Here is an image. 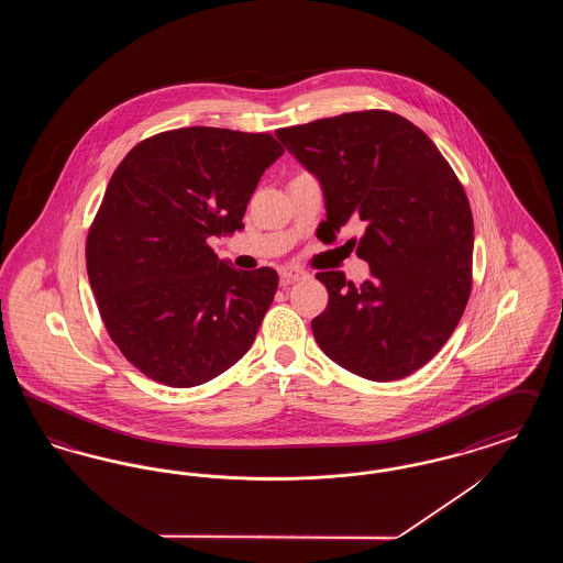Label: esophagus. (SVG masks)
I'll use <instances>...</instances> for the list:
<instances>
[{"mask_svg":"<svg viewBox=\"0 0 563 563\" xmlns=\"http://www.w3.org/2000/svg\"><path fill=\"white\" fill-rule=\"evenodd\" d=\"M278 274H280V283H283V285H291V283H297V280H301V278L308 276L303 269L289 268V266H287V268H280Z\"/></svg>","mask_w":563,"mask_h":563,"instance_id":"esophagus-1","label":"esophagus"}]
</instances>
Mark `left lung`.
Here are the masks:
<instances>
[{"label": "left lung", "instance_id": "obj_1", "mask_svg": "<svg viewBox=\"0 0 563 563\" xmlns=\"http://www.w3.org/2000/svg\"><path fill=\"white\" fill-rule=\"evenodd\" d=\"M321 181L327 223H367L356 253L372 278L319 272L329 291L312 321L322 352L352 374L390 382L418 372L454 333L473 287V213L424 131L386 109L278 129Z\"/></svg>", "mask_w": 563, "mask_h": 563}]
</instances>
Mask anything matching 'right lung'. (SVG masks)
Returning <instances> with one entry per match:
<instances>
[{
	"mask_svg": "<svg viewBox=\"0 0 563 563\" xmlns=\"http://www.w3.org/2000/svg\"><path fill=\"white\" fill-rule=\"evenodd\" d=\"M283 152L269 133L191 126L143 139L113 170L86 269L111 342L150 379L198 386L251 349L278 274L236 269L207 241L241 230Z\"/></svg>",
	"mask_w": 563,
	"mask_h": 563,
	"instance_id": "add662e5",
	"label": "right lung"
}]
</instances>
